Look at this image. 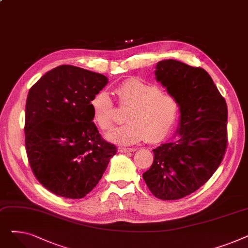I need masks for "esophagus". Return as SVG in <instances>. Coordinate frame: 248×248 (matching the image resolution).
Returning a JSON list of instances; mask_svg holds the SVG:
<instances>
[{
  "mask_svg": "<svg viewBox=\"0 0 248 248\" xmlns=\"http://www.w3.org/2000/svg\"><path fill=\"white\" fill-rule=\"evenodd\" d=\"M117 151H119L120 153H132V152H135V151H136V149H135V148L131 149V148H124V147H120L119 149H117Z\"/></svg>",
  "mask_w": 248,
  "mask_h": 248,
  "instance_id": "34e87169",
  "label": "esophagus"
}]
</instances>
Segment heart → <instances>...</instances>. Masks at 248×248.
<instances>
[{
    "instance_id": "obj_1",
    "label": "heart",
    "mask_w": 248,
    "mask_h": 248,
    "mask_svg": "<svg viewBox=\"0 0 248 248\" xmlns=\"http://www.w3.org/2000/svg\"><path fill=\"white\" fill-rule=\"evenodd\" d=\"M114 94L121 107H126L125 124L115 127L107 139L115 144L134 145L148 139L158 142L171 133L179 114L177 98L155 84L128 78L117 85ZM94 124L108 131L114 124V104L106 91H98L89 102Z\"/></svg>"
}]
</instances>
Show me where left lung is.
Masks as SVG:
<instances>
[{"mask_svg":"<svg viewBox=\"0 0 248 248\" xmlns=\"http://www.w3.org/2000/svg\"><path fill=\"white\" fill-rule=\"evenodd\" d=\"M155 75L179 102V139L153 150L154 162L142 178L155 197L177 200L203 186L222 162L227 104L201 67L168 59L158 62Z\"/></svg>","mask_w":248,"mask_h":248,"instance_id":"obj_1","label":"left lung"}]
</instances>
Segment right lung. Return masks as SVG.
<instances>
[{
  "instance_id": "1",
  "label": "right lung",
  "mask_w": 248,
  "mask_h": 248,
  "mask_svg": "<svg viewBox=\"0 0 248 248\" xmlns=\"http://www.w3.org/2000/svg\"><path fill=\"white\" fill-rule=\"evenodd\" d=\"M108 82L102 74L60 65L29 90L25 116L28 161L39 183L58 196H86L116 154V147L98 133L89 107Z\"/></svg>"
}]
</instances>
